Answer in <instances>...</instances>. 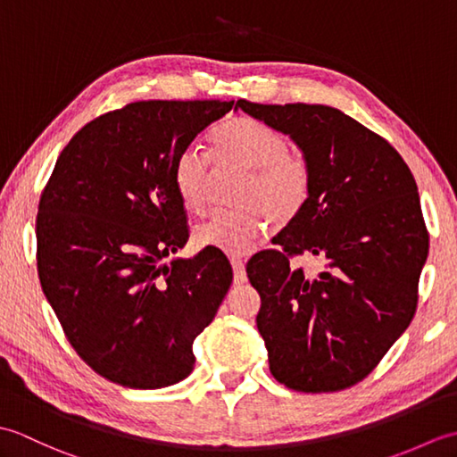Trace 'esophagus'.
Returning a JSON list of instances; mask_svg holds the SVG:
<instances>
[{"mask_svg":"<svg viewBox=\"0 0 457 457\" xmlns=\"http://www.w3.org/2000/svg\"><path fill=\"white\" fill-rule=\"evenodd\" d=\"M231 263V269H234V283L236 285H244V283H247V273H245V265H244V261L241 259H231L229 261Z\"/></svg>","mask_w":457,"mask_h":457,"instance_id":"34e87169","label":"esophagus"}]
</instances>
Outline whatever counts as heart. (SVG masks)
I'll return each instance as SVG.
<instances>
[{
	"label": "heart",
	"mask_w": 457,
	"mask_h": 457,
	"mask_svg": "<svg viewBox=\"0 0 457 457\" xmlns=\"http://www.w3.org/2000/svg\"><path fill=\"white\" fill-rule=\"evenodd\" d=\"M212 159L218 167L245 169L234 210L213 212L194 234L196 244L245 255L263 234L265 216L273 226H287L304 210L312 188V169L283 131L255 118H231L210 135ZM212 180L210 159L196 147L182 149L172 162V184L184 210L202 213Z\"/></svg>",
	"instance_id": "1"
}]
</instances>
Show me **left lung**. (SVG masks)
<instances>
[{
	"instance_id": "8db88e82",
	"label": "left lung",
	"mask_w": 457,
	"mask_h": 457,
	"mask_svg": "<svg viewBox=\"0 0 457 457\" xmlns=\"http://www.w3.org/2000/svg\"><path fill=\"white\" fill-rule=\"evenodd\" d=\"M237 108L293 137L312 169L304 210L247 263L269 369L300 393L344 391L412 322L428 229L411 169L381 135L329 105ZM314 254L318 276L293 258Z\"/></svg>"
}]
</instances>
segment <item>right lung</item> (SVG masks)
<instances>
[{
  "instance_id": "obj_1",
  "label": "right lung",
  "mask_w": 457,
  "mask_h": 457,
  "mask_svg": "<svg viewBox=\"0 0 457 457\" xmlns=\"http://www.w3.org/2000/svg\"><path fill=\"white\" fill-rule=\"evenodd\" d=\"M234 102L147 100L102 113L68 141L37 212V273L68 342L96 373L161 389L194 369L192 344L231 285L213 249L194 259L172 162Z\"/></svg>"
}]
</instances>
